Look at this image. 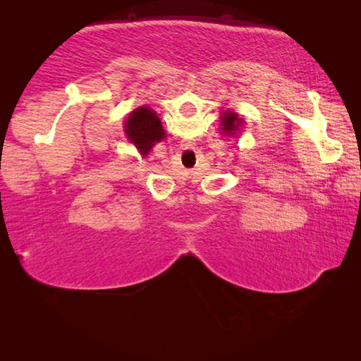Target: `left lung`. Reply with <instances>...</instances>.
<instances>
[{"mask_svg": "<svg viewBox=\"0 0 361 361\" xmlns=\"http://www.w3.org/2000/svg\"><path fill=\"white\" fill-rule=\"evenodd\" d=\"M242 124L243 122L239 118V114L232 113V111H226L221 116V133L228 137H234V135H237V132L240 130Z\"/></svg>", "mask_w": 361, "mask_h": 361, "instance_id": "left-lung-1", "label": "left lung"}]
</instances>
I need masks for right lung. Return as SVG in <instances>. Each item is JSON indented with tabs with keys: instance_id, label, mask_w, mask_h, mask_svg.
<instances>
[{
	"instance_id": "obj_1",
	"label": "right lung",
	"mask_w": 361,
	"mask_h": 361,
	"mask_svg": "<svg viewBox=\"0 0 361 361\" xmlns=\"http://www.w3.org/2000/svg\"><path fill=\"white\" fill-rule=\"evenodd\" d=\"M124 132L129 142L137 146L140 154L146 156L152 146L166 138V130L157 114L148 106L133 109L124 124Z\"/></svg>"
}]
</instances>
